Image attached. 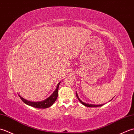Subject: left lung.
Listing matches in <instances>:
<instances>
[{
    "label": "left lung",
    "mask_w": 134,
    "mask_h": 134,
    "mask_svg": "<svg viewBox=\"0 0 134 134\" xmlns=\"http://www.w3.org/2000/svg\"><path fill=\"white\" fill-rule=\"evenodd\" d=\"M76 97H77V98L78 99V100H79V101H80L81 103L82 104H83V105H85V106L87 107H101V106H102V105H104V104H101V105H94V104H90L85 103V102H82V100H81L80 98H79L78 95L77 93H76Z\"/></svg>",
    "instance_id": "8db88e82"
}]
</instances>
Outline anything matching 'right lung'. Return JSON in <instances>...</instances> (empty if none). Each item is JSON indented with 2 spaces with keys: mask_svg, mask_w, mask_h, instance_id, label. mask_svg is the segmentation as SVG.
<instances>
[{
  "mask_svg": "<svg viewBox=\"0 0 134 134\" xmlns=\"http://www.w3.org/2000/svg\"><path fill=\"white\" fill-rule=\"evenodd\" d=\"M60 82H59L58 85H57L55 90L54 91L52 94H51L49 97L47 98V99H44V101H39V102L30 101L24 98L19 94H18V96H19L20 98L22 99V101L27 105H29V106H31L32 107H35L36 108H39V109H40V108L41 109H45V108H48L50 107L51 106H52V105L54 104V102H55V101L56 100V99L58 97L59 86L60 83Z\"/></svg>",
  "mask_w": 134,
  "mask_h": 134,
  "instance_id": "add662e5",
  "label": "right lung"
}]
</instances>
